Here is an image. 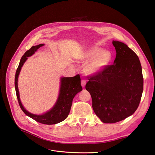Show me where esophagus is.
Instances as JSON below:
<instances>
[{"label": "esophagus", "instance_id": "obj_1", "mask_svg": "<svg viewBox=\"0 0 155 155\" xmlns=\"http://www.w3.org/2000/svg\"><path fill=\"white\" fill-rule=\"evenodd\" d=\"M86 82L85 80H81V85L84 88V87H85L86 86Z\"/></svg>", "mask_w": 155, "mask_h": 155}]
</instances>
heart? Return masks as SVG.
<instances>
[{
  "label": "heart",
  "mask_w": 155,
  "mask_h": 155,
  "mask_svg": "<svg viewBox=\"0 0 155 155\" xmlns=\"http://www.w3.org/2000/svg\"><path fill=\"white\" fill-rule=\"evenodd\" d=\"M112 59V54L109 50L100 48H92L87 50L83 56V60L88 62L85 67L86 72L96 74L104 71Z\"/></svg>",
  "instance_id": "heart-1"
}]
</instances>
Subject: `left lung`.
I'll use <instances>...</instances> for the list:
<instances>
[{
	"label": "left lung",
	"mask_w": 155,
	"mask_h": 155,
	"mask_svg": "<svg viewBox=\"0 0 155 155\" xmlns=\"http://www.w3.org/2000/svg\"><path fill=\"white\" fill-rule=\"evenodd\" d=\"M116 58L113 65L94 76L86 89L92 99L94 113L104 123L124 120L137 109L143 90L140 59L126 44L113 41Z\"/></svg>",
	"instance_id": "obj_1"
}]
</instances>
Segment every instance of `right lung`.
<instances>
[{"instance_id": "obj_1", "label": "right lung", "mask_w": 155, "mask_h": 155, "mask_svg": "<svg viewBox=\"0 0 155 155\" xmlns=\"http://www.w3.org/2000/svg\"><path fill=\"white\" fill-rule=\"evenodd\" d=\"M44 45H45L44 44H40L38 45L32 46L29 50L26 51L21 58L19 66L16 70V73H15V89L19 105L23 113L38 122L44 124L51 125L61 122L68 117L73 98L79 92L82 91V88L81 84V77L79 74L73 77H61L60 88H59L58 100L50 110L42 114H35L27 111L24 108L21 102L20 98H19L18 86L19 74L22 66L28 57L31 56L35 53V51H37L40 47L43 46Z\"/></svg>"}]
</instances>
